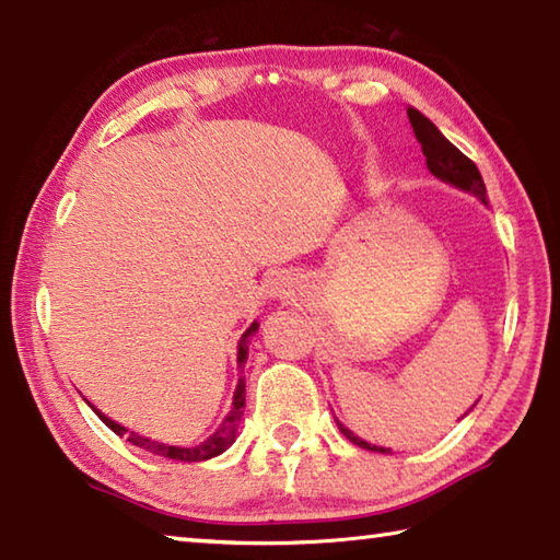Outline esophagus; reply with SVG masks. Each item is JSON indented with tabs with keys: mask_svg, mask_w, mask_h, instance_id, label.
<instances>
[{
	"mask_svg": "<svg viewBox=\"0 0 560 560\" xmlns=\"http://www.w3.org/2000/svg\"><path fill=\"white\" fill-rule=\"evenodd\" d=\"M287 287H289L287 277H277V279L269 281V293H271V296H283V293H287Z\"/></svg>",
	"mask_w": 560,
	"mask_h": 560,
	"instance_id": "esophagus-1",
	"label": "esophagus"
}]
</instances>
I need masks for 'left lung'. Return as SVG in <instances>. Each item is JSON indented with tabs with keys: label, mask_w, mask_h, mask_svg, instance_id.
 <instances>
[{
	"label": "left lung",
	"mask_w": 560,
	"mask_h": 560,
	"mask_svg": "<svg viewBox=\"0 0 560 560\" xmlns=\"http://www.w3.org/2000/svg\"><path fill=\"white\" fill-rule=\"evenodd\" d=\"M407 118H410V122H412L417 143L422 145V155H424V160H428L430 173L454 187L467 189V192H471L474 197H479L481 202H487V187H485V179H481V175H479L477 165H474L471 160L462 153V150L454 148L450 140L438 130V126H434L430 118H424L420 110L407 108ZM336 424H338V430L343 432V438L358 444V447L371 450V452H383V454L390 452V450L375 447V444H368L365 440L355 438L353 432L343 428V422L340 420H336Z\"/></svg>",
	"instance_id": "1"
}]
</instances>
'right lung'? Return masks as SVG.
Wrapping results in <instances>:
<instances>
[{
  "mask_svg": "<svg viewBox=\"0 0 560 560\" xmlns=\"http://www.w3.org/2000/svg\"><path fill=\"white\" fill-rule=\"evenodd\" d=\"M257 328H259V324H252L249 328H246V334H244L242 340H240V350H236V360H240L242 373H244V363H246V350H249V346H246V343H249V336H252ZM244 387H246L244 375H240V383H236V390H234V397H232V410L226 412L224 422L220 424V428H217V432L210 434V438H207L202 444H197V447H170V444L148 440V438H140V434L128 432L126 428H122V424L113 422L110 417L98 412L96 407H93L91 402H89V405L93 407V412H96V415L101 417V420L106 422L113 432L120 434V438H122V434H128V442L136 444V447H140V450L160 454V457H167V459H177V462H205V459L217 457V454H222V452L234 442L236 428H240V420H242V415H244Z\"/></svg>",
  "mask_w": 560,
  "mask_h": 560,
  "instance_id": "1",
  "label": "right lung"
}]
</instances>
